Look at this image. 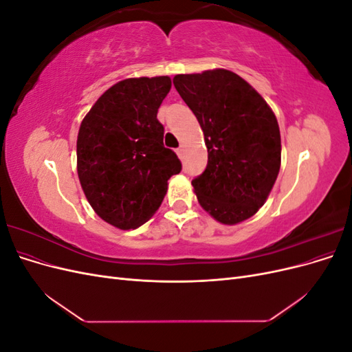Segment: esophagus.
<instances>
[{
	"label": "esophagus",
	"instance_id": "esophagus-1",
	"mask_svg": "<svg viewBox=\"0 0 352 352\" xmlns=\"http://www.w3.org/2000/svg\"><path fill=\"white\" fill-rule=\"evenodd\" d=\"M176 153H177V155L179 157H184V153H185V148H184V145H180L177 150H176Z\"/></svg>",
	"mask_w": 352,
	"mask_h": 352
}]
</instances>
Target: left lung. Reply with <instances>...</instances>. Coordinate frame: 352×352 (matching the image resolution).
Listing matches in <instances>:
<instances>
[{"mask_svg": "<svg viewBox=\"0 0 352 352\" xmlns=\"http://www.w3.org/2000/svg\"><path fill=\"white\" fill-rule=\"evenodd\" d=\"M173 85L204 132L208 163L192 180L199 206L223 225L252 217L280 170V131L273 110L226 69L176 74Z\"/></svg>", "mask_w": 352, "mask_h": 352, "instance_id": "1", "label": "left lung"}]
</instances>
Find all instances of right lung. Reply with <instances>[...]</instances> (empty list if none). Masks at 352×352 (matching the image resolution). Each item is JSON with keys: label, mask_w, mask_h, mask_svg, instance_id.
Wrapping results in <instances>:
<instances>
[{"label": "right lung", "mask_w": 352, "mask_h": 352, "mask_svg": "<svg viewBox=\"0 0 352 352\" xmlns=\"http://www.w3.org/2000/svg\"><path fill=\"white\" fill-rule=\"evenodd\" d=\"M172 88L168 76L131 78L105 91L83 117L78 176L94 211L111 226L136 229L153 217L167 180L182 170L163 144L157 111Z\"/></svg>", "instance_id": "right-lung-1"}]
</instances>
